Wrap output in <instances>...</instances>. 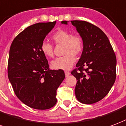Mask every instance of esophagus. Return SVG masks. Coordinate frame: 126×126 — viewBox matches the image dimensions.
I'll use <instances>...</instances> for the list:
<instances>
[{"label":"esophagus","mask_w":126,"mask_h":126,"mask_svg":"<svg viewBox=\"0 0 126 126\" xmlns=\"http://www.w3.org/2000/svg\"><path fill=\"white\" fill-rule=\"evenodd\" d=\"M65 74L66 77H68L69 75H70V72H69V71H65Z\"/></svg>","instance_id":"34e87169"}]
</instances>
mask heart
<instances>
[{
  "label": "heart",
  "instance_id": "b5f03b06",
  "mask_svg": "<svg viewBox=\"0 0 126 126\" xmlns=\"http://www.w3.org/2000/svg\"><path fill=\"white\" fill-rule=\"evenodd\" d=\"M52 39L56 45H63V53L65 55L57 57L51 62V67L55 69L68 70L75 61V56L79 55L84 48V42L79 34H71L69 31L59 29L53 35ZM41 51L47 57L54 55L53 46L46 41H42Z\"/></svg>",
  "mask_w": 126,
  "mask_h": 126
}]
</instances>
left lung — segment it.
I'll return each mask as SVG.
<instances>
[{
	"mask_svg": "<svg viewBox=\"0 0 126 126\" xmlns=\"http://www.w3.org/2000/svg\"><path fill=\"white\" fill-rule=\"evenodd\" d=\"M82 37L84 48L76 68L71 71L77 79V100L92 104L107 95L116 77V57L106 34L99 27L84 20H71ZM67 24V21H61Z\"/></svg>",
	"mask_w": 126,
	"mask_h": 126,
	"instance_id": "left-lung-1",
	"label": "left lung"
}]
</instances>
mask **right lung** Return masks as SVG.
Wrapping results in <instances>:
<instances>
[{
	"mask_svg": "<svg viewBox=\"0 0 126 126\" xmlns=\"http://www.w3.org/2000/svg\"><path fill=\"white\" fill-rule=\"evenodd\" d=\"M56 21L31 25L14 39L9 51L8 77L14 92L30 108L48 110L57 103L63 70H50L41 44Z\"/></svg>",
	"mask_w": 126,
	"mask_h": 126,
	"instance_id": "obj_1",
	"label": "right lung"
}]
</instances>
